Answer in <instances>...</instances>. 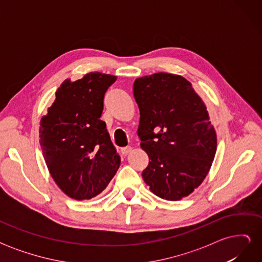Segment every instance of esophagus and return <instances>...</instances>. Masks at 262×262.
<instances>
[{"label":"esophagus","instance_id":"esophagus-1","mask_svg":"<svg viewBox=\"0 0 262 262\" xmlns=\"http://www.w3.org/2000/svg\"><path fill=\"white\" fill-rule=\"evenodd\" d=\"M132 150V147L131 146H124V147H121V153L123 154V155H126V154H129L130 152Z\"/></svg>","mask_w":262,"mask_h":262}]
</instances>
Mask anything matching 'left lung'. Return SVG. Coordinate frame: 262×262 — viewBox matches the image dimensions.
I'll return each instance as SVG.
<instances>
[{
  "label": "left lung",
  "mask_w": 262,
  "mask_h": 262,
  "mask_svg": "<svg viewBox=\"0 0 262 262\" xmlns=\"http://www.w3.org/2000/svg\"><path fill=\"white\" fill-rule=\"evenodd\" d=\"M138 136L148 155L145 184L165 200H181L199 187L216 152V133L207 107L185 77L155 73L137 78Z\"/></svg>",
  "instance_id": "8db88e82"
}]
</instances>
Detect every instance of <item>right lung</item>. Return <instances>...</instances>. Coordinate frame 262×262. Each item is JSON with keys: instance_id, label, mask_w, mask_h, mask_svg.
<instances>
[{"instance_id": "add662e5", "label": "right lung", "mask_w": 262, "mask_h": 262, "mask_svg": "<svg viewBox=\"0 0 262 262\" xmlns=\"http://www.w3.org/2000/svg\"><path fill=\"white\" fill-rule=\"evenodd\" d=\"M117 76L91 72L66 80L41 118L40 145L55 184L75 200H90L104 191L120 166V156L100 120L104 97Z\"/></svg>"}]
</instances>
